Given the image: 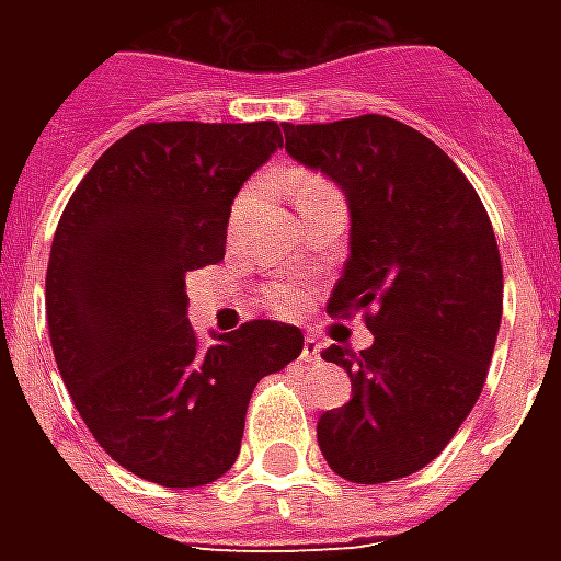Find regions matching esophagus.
<instances>
[{"instance_id": "obj_1", "label": "esophagus", "mask_w": 561, "mask_h": 561, "mask_svg": "<svg viewBox=\"0 0 561 561\" xmlns=\"http://www.w3.org/2000/svg\"><path fill=\"white\" fill-rule=\"evenodd\" d=\"M318 352H321V342L316 336H304V352H300V357H304L306 364H316Z\"/></svg>"}]
</instances>
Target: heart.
<instances>
[{
    "instance_id": "obj_1",
    "label": "heart",
    "mask_w": 561,
    "mask_h": 561,
    "mask_svg": "<svg viewBox=\"0 0 561 561\" xmlns=\"http://www.w3.org/2000/svg\"><path fill=\"white\" fill-rule=\"evenodd\" d=\"M282 185L291 192L294 201H304L306 195H312V192H318V188H328V183H324L321 176H316V173H306V171L282 173ZM245 201H249V192L240 197L237 209H243ZM270 304L276 306L279 312H291V309H297V304H300V294L294 291V288H276V291L270 294Z\"/></svg>"
}]
</instances>
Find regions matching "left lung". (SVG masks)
<instances>
[{"label":"left lung","mask_w":561,"mask_h":561,"mask_svg":"<svg viewBox=\"0 0 561 561\" xmlns=\"http://www.w3.org/2000/svg\"><path fill=\"white\" fill-rule=\"evenodd\" d=\"M294 161L348 201V261L328 312H366L373 345H330L352 400L318 417L340 478L385 483L433 462L481 397L502 321V257L481 197L442 147L390 116L285 123Z\"/></svg>","instance_id":"8db88e82"}]
</instances>
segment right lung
Returning a JSON list of instances; mask_svg holds the SVG:
<instances>
[{
	"instance_id": "obj_1",
	"label": "right lung",
	"mask_w": 561,
	"mask_h": 561,
	"mask_svg": "<svg viewBox=\"0 0 561 561\" xmlns=\"http://www.w3.org/2000/svg\"><path fill=\"white\" fill-rule=\"evenodd\" d=\"M282 147L276 123H147L80 180L47 264L59 376L111 457L144 481L204 486L231 469L264 376L304 333L249 321L201 348L185 273L225 257L237 192Z\"/></svg>"
}]
</instances>
